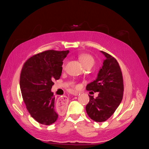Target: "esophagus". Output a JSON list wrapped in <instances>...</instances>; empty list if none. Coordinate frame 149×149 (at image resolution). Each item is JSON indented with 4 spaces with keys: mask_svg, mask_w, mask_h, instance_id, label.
I'll use <instances>...</instances> for the list:
<instances>
[{
    "mask_svg": "<svg viewBox=\"0 0 149 149\" xmlns=\"http://www.w3.org/2000/svg\"><path fill=\"white\" fill-rule=\"evenodd\" d=\"M79 92H73L72 94L74 96H77L79 94ZM68 103V99L65 96H62L57 99L56 101V108L58 110H63L66 107Z\"/></svg>",
    "mask_w": 149,
    "mask_h": 149,
    "instance_id": "34e87169",
    "label": "esophagus"
}]
</instances>
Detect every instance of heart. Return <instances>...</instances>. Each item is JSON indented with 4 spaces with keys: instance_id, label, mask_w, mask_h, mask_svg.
<instances>
[{
    "instance_id": "obj_1",
    "label": "heart",
    "mask_w": 149,
    "mask_h": 149,
    "mask_svg": "<svg viewBox=\"0 0 149 149\" xmlns=\"http://www.w3.org/2000/svg\"><path fill=\"white\" fill-rule=\"evenodd\" d=\"M78 58L80 60V62H81V64L83 65L85 68L87 67H93L95 64V59L91 55L89 54H86V53H83V54H80L79 56H78ZM67 64V60H64V62L62 63V69L64 70L65 69V65H66ZM75 89H78L79 88V85H73Z\"/></svg>"
}]
</instances>
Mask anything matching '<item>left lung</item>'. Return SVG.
<instances>
[{
    "label": "left lung",
    "mask_w": 149,
    "mask_h": 149,
    "mask_svg": "<svg viewBox=\"0 0 149 149\" xmlns=\"http://www.w3.org/2000/svg\"><path fill=\"white\" fill-rule=\"evenodd\" d=\"M106 59L98 77L86 87L87 91L99 92L94 99L89 96L86 112L91 119L97 122L107 120L114 114L122 102L123 95V81L122 70L114 57L101 51Z\"/></svg>",
    "instance_id": "obj_1"
}]
</instances>
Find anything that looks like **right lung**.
<instances>
[{
    "mask_svg": "<svg viewBox=\"0 0 149 149\" xmlns=\"http://www.w3.org/2000/svg\"><path fill=\"white\" fill-rule=\"evenodd\" d=\"M69 50H45L27 59L20 74L22 98L32 118L42 125L56 122L58 113L51 92L54 81L60 79L62 61Z\"/></svg>",
    "mask_w": 149,
    "mask_h": 149,
    "instance_id": "1",
    "label": "right lung"
}]
</instances>
